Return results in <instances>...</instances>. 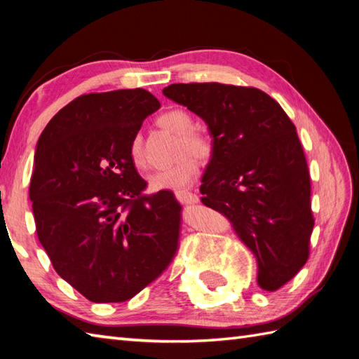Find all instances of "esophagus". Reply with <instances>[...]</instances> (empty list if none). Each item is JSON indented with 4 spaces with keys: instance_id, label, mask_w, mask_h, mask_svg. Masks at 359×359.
Listing matches in <instances>:
<instances>
[{
    "instance_id": "obj_1",
    "label": "esophagus",
    "mask_w": 359,
    "mask_h": 359,
    "mask_svg": "<svg viewBox=\"0 0 359 359\" xmlns=\"http://www.w3.org/2000/svg\"><path fill=\"white\" fill-rule=\"evenodd\" d=\"M175 197H177V201L180 203H197L199 202V196L194 194V193H189V191H177L175 193Z\"/></svg>"
}]
</instances>
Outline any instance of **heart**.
<instances>
[{
	"label": "heart",
	"instance_id": "heart-1",
	"mask_svg": "<svg viewBox=\"0 0 359 359\" xmlns=\"http://www.w3.org/2000/svg\"><path fill=\"white\" fill-rule=\"evenodd\" d=\"M157 121L162 128L170 129L179 135L177 156L180 157L172 165L152 172L148 177V184L154 191H165V189L179 191L191 184L199 172V163L194 156L201 160H208L215 152V144L208 135L194 131V120L184 109L166 111ZM129 157L135 166L144 165L140 135H134L129 143Z\"/></svg>",
	"mask_w": 359,
	"mask_h": 359
}]
</instances>
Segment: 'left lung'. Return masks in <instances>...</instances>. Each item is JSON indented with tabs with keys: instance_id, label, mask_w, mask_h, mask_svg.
Listing matches in <instances>:
<instances>
[{
	"instance_id": "left-lung-1",
	"label": "left lung",
	"mask_w": 359,
	"mask_h": 359,
	"mask_svg": "<svg viewBox=\"0 0 359 359\" xmlns=\"http://www.w3.org/2000/svg\"><path fill=\"white\" fill-rule=\"evenodd\" d=\"M163 95L208 125L215 144L202 203L230 220L257 261V284L285 285L306 265L315 219L309 165L293 121L264 90L177 83Z\"/></svg>"
}]
</instances>
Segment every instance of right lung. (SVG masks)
Returning a JSON list of instances; mask_svg holds the SVG:
<instances>
[{"label":"right lung","instance_id":"right-lung-1","mask_svg":"<svg viewBox=\"0 0 359 359\" xmlns=\"http://www.w3.org/2000/svg\"><path fill=\"white\" fill-rule=\"evenodd\" d=\"M157 98L144 89L80 95L36 143L29 197L53 269L93 302H125L154 282L179 250L172 191L144 194L129 143Z\"/></svg>","mask_w":359,"mask_h":359}]
</instances>
